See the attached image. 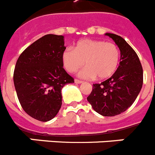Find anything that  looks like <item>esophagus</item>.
<instances>
[{"mask_svg":"<svg viewBox=\"0 0 155 155\" xmlns=\"http://www.w3.org/2000/svg\"><path fill=\"white\" fill-rule=\"evenodd\" d=\"M75 83H76V84H80V83H83V81L79 80V79H75Z\"/></svg>","mask_w":155,"mask_h":155,"instance_id":"esophagus-1","label":"esophagus"}]
</instances>
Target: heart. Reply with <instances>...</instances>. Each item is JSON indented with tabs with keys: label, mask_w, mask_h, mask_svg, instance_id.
Here are the masks:
<instances>
[{
	"label": "heart",
	"mask_w": 155,
	"mask_h": 155,
	"mask_svg": "<svg viewBox=\"0 0 155 155\" xmlns=\"http://www.w3.org/2000/svg\"><path fill=\"white\" fill-rule=\"evenodd\" d=\"M120 52L113 43L103 40L84 39L79 40L76 48H67L61 55L63 65L68 72H75L83 66L79 76L83 79H107L118 68Z\"/></svg>",
	"instance_id": "heart-1"
}]
</instances>
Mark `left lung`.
Segmentation results:
<instances>
[{
    "instance_id": "1",
    "label": "left lung",
    "mask_w": 155,
    "mask_h": 155,
    "mask_svg": "<svg viewBox=\"0 0 155 155\" xmlns=\"http://www.w3.org/2000/svg\"><path fill=\"white\" fill-rule=\"evenodd\" d=\"M120 50V62L115 72L101 83L93 84L87 97L93 109L103 116H115L134 104L143 86V68L137 53L124 39L106 33Z\"/></svg>"
}]
</instances>
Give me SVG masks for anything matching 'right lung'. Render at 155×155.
<instances>
[{
    "label": "right lung",
    "mask_w": 155,
    "mask_h": 155,
    "mask_svg": "<svg viewBox=\"0 0 155 155\" xmlns=\"http://www.w3.org/2000/svg\"><path fill=\"white\" fill-rule=\"evenodd\" d=\"M64 36L48 34L24 51L16 62L14 85L21 106L29 116L48 122L62 104L61 89L74 83L63 68Z\"/></svg>",
    "instance_id": "obj_1"
}]
</instances>
